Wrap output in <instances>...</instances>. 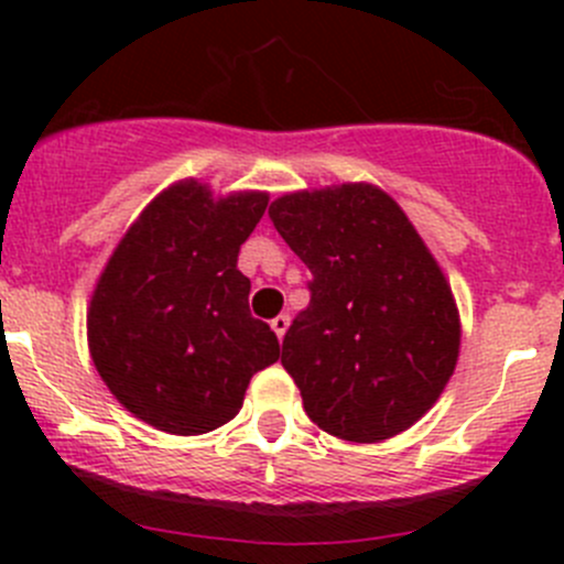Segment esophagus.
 <instances>
[{"mask_svg":"<svg viewBox=\"0 0 564 564\" xmlns=\"http://www.w3.org/2000/svg\"><path fill=\"white\" fill-rule=\"evenodd\" d=\"M270 327H272V333L278 335V340H283V335H286V329H289V316L286 314H281V316H275L270 322Z\"/></svg>","mask_w":564,"mask_h":564,"instance_id":"34e87169","label":"esophagus"}]
</instances>
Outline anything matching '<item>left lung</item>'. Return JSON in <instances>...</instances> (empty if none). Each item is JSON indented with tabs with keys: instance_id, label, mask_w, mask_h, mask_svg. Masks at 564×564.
I'll use <instances>...</instances> for the list:
<instances>
[{
	"instance_id": "obj_1",
	"label": "left lung",
	"mask_w": 564,
	"mask_h": 564,
	"mask_svg": "<svg viewBox=\"0 0 564 564\" xmlns=\"http://www.w3.org/2000/svg\"><path fill=\"white\" fill-rule=\"evenodd\" d=\"M267 215L314 275L281 355L308 417L360 445L412 429L456 371L460 316L401 204L340 182L283 193Z\"/></svg>"
}]
</instances>
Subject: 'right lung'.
I'll return each mask as SVG.
<instances>
[{
    "label": "right lung",
    "instance_id": "1",
    "mask_svg": "<svg viewBox=\"0 0 564 564\" xmlns=\"http://www.w3.org/2000/svg\"><path fill=\"white\" fill-rule=\"evenodd\" d=\"M270 193H215L193 176L163 187L128 226L87 308L95 371L133 417L198 436L237 417L250 377L281 357L250 316L242 242Z\"/></svg>",
    "mask_w": 564,
    "mask_h": 564
}]
</instances>
